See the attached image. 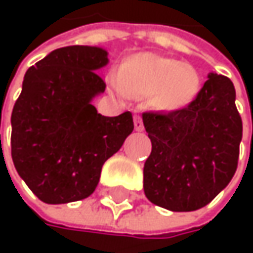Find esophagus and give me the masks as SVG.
<instances>
[{"label": "esophagus", "instance_id": "1", "mask_svg": "<svg viewBox=\"0 0 253 253\" xmlns=\"http://www.w3.org/2000/svg\"><path fill=\"white\" fill-rule=\"evenodd\" d=\"M134 128H136V131H143V122H142V119L139 117V116H136L134 117Z\"/></svg>", "mask_w": 253, "mask_h": 253}]
</instances>
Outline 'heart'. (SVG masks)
Listing matches in <instances>:
<instances>
[{"label": "heart", "instance_id": "heart-1", "mask_svg": "<svg viewBox=\"0 0 253 253\" xmlns=\"http://www.w3.org/2000/svg\"><path fill=\"white\" fill-rule=\"evenodd\" d=\"M113 89L123 96H148L152 110L164 114L192 105L202 87L198 69L173 57L137 52L122 64L120 75L110 79Z\"/></svg>", "mask_w": 253, "mask_h": 253}]
</instances>
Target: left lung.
Here are the masks:
<instances>
[{
	"mask_svg": "<svg viewBox=\"0 0 253 253\" xmlns=\"http://www.w3.org/2000/svg\"><path fill=\"white\" fill-rule=\"evenodd\" d=\"M152 151L143 167L146 198L169 211L208 205L234 176L242 140L236 90L226 76L210 73L198 98L171 113H145Z\"/></svg>",
	"mask_w": 253,
	"mask_h": 253,
	"instance_id": "1",
	"label": "left lung"
}]
</instances>
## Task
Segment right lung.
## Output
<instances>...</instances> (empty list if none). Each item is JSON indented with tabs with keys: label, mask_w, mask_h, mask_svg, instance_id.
Here are the masks:
<instances>
[{
	"label": "right lung",
	"mask_w": 253,
	"mask_h": 253,
	"mask_svg": "<svg viewBox=\"0 0 253 253\" xmlns=\"http://www.w3.org/2000/svg\"><path fill=\"white\" fill-rule=\"evenodd\" d=\"M108 61L104 48L75 45L54 49L26 72L11 113V157L45 204L92 195L104 163L133 131L131 113L105 117L92 105L105 90L96 72Z\"/></svg>",
	"instance_id": "1"
}]
</instances>
